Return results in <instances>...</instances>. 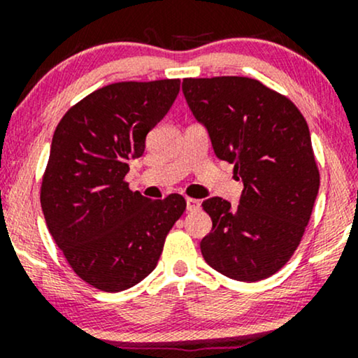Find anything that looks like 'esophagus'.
<instances>
[{
  "label": "esophagus",
  "mask_w": 358,
  "mask_h": 358,
  "mask_svg": "<svg viewBox=\"0 0 358 358\" xmlns=\"http://www.w3.org/2000/svg\"><path fill=\"white\" fill-rule=\"evenodd\" d=\"M200 200H196V199H190V196H188L187 199V210L188 212H196L200 208Z\"/></svg>",
  "instance_id": "esophagus-1"
}]
</instances>
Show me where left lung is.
<instances>
[{
  "label": "left lung",
  "mask_w": 358,
  "mask_h": 358,
  "mask_svg": "<svg viewBox=\"0 0 358 358\" xmlns=\"http://www.w3.org/2000/svg\"><path fill=\"white\" fill-rule=\"evenodd\" d=\"M193 116L215 155L242 180L241 202L205 200L212 231L200 242L210 268L236 281L273 276L298 249L318 195L306 119L286 96L249 77L183 79Z\"/></svg>",
  "instance_id": "obj_1"
}]
</instances>
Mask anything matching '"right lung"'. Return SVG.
<instances>
[{
  "mask_svg": "<svg viewBox=\"0 0 358 358\" xmlns=\"http://www.w3.org/2000/svg\"><path fill=\"white\" fill-rule=\"evenodd\" d=\"M178 90L180 79L106 85L73 104L53 133L40 188L45 222L73 273L106 293L156 268L187 208L178 193L150 200L124 180Z\"/></svg>",
  "mask_w": 358,
  "mask_h": 358,
  "instance_id": "1",
  "label": "right lung"
}]
</instances>
